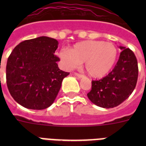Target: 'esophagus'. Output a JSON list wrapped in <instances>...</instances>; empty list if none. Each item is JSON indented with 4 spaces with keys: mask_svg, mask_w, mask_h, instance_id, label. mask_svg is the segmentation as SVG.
<instances>
[{
    "mask_svg": "<svg viewBox=\"0 0 146 146\" xmlns=\"http://www.w3.org/2000/svg\"><path fill=\"white\" fill-rule=\"evenodd\" d=\"M74 74H75V76H77L78 78H82V77H83V75H82V74H78V73H75Z\"/></svg>",
    "mask_w": 146,
    "mask_h": 146,
    "instance_id": "34e87169",
    "label": "esophagus"
}]
</instances>
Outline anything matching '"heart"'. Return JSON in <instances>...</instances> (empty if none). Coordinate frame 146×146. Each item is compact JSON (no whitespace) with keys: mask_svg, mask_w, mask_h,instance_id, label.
<instances>
[{"mask_svg":"<svg viewBox=\"0 0 146 146\" xmlns=\"http://www.w3.org/2000/svg\"><path fill=\"white\" fill-rule=\"evenodd\" d=\"M118 50L113 44L97 40L78 42L70 49L63 50L60 57L67 69L84 62L86 73L93 78H102L111 72L116 62Z\"/></svg>","mask_w":146,"mask_h":146,"instance_id":"heart-1","label":"heart"}]
</instances>
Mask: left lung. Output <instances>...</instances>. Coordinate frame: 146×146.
Wrapping results in <instances>:
<instances>
[{
	"mask_svg": "<svg viewBox=\"0 0 146 146\" xmlns=\"http://www.w3.org/2000/svg\"><path fill=\"white\" fill-rule=\"evenodd\" d=\"M121 52L114 69L100 80H93L90 101L103 108H113L124 102L133 92L138 77L137 60L130 49L120 46Z\"/></svg>",
	"mask_w": 146,
	"mask_h": 146,
	"instance_id": "left-lung-1",
	"label": "left lung"
}]
</instances>
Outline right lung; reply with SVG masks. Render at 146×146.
Masks as SVG:
<instances>
[{
	"label": "right lung",
	"mask_w": 146,
	"mask_h": 146,
	"mask_svg": "<svg viewBox=\"0 0 146 146\" xmlns=\"http://www.w3.org/2000/svg\"><path fill=\"white\" fill-rule=\"evenodd\" d=\"M58 42L40 36L25 40L15 47L6 64V83L15 101L28 109L44 110L52 105L64 77L54 55Z\"/></svg>",
	"instance_id": "1"
}]
</instances>
